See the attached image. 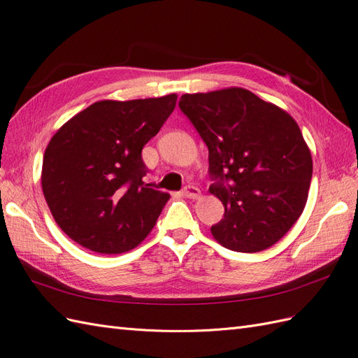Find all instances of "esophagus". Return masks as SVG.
I'll list each match as a JSON object with an SVG mask.
<instances>
[{
  "label": "esophagus",
  "instance_id": "1",
  "mask_svg": "<svg viewBox=\"0 0 358 358\" xmlns=\"http://www.w3.org/2000/svg\"><path fill=\"white\" fill-rule=\"evenodd\" d=\"M182 194L188 199H197L200 196V189L197 187H194V185H187L185 188L182 189Z\"/></svg>",
  "mask_w": 358,
  "mask_h": 358
}]
</instances>
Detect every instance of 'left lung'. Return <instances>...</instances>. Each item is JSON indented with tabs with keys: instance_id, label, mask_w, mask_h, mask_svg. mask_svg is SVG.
<instances>
[{
	"instance_id": "obj_1",
	"label": "left lung",
	"mask_w": 358,
	"mask_h": 358,
	"mask_svg": "<svg viewBox=\"0 0 358 358\" xmlns=\"http://www.w3.org/2000/svg\"><path fill=\"white\" fill-rule=\"evenodd\" d=\"M179 109L209 149V191L224 218L213 237L236 252L275 245L301 215L312 157L297 122L243 88L180 96Z\"/></svg>"
}]
</instances>
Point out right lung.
Wrapping results in <instances>:
<instances>
[{
	"instance_id": "obj_1",
	"label": "right lung",
	"mask_w": 358,
	"mask_h": 358,
	"mask_svg": "<svg viewBox=\"0 0 358 358\" xmlns=\"http://www.w3.org/2000/svg\"><path fill=\"white\" fill-rule=\"evenodd\" d=\"M178 95L96 101L50 138L41 188L70 239L99 254L136 248L154 229L170 194L143 182L142 149L157 136Z\"/></svg>"
}]
</instances>
